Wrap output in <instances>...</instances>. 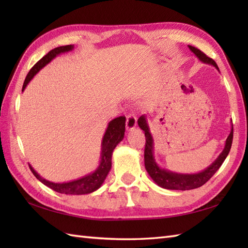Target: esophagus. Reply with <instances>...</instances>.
<instances>
[{
  "mask_svg": "<svg viewBox=\"0 0 248 248\" xmlns=\"http://www.w3.org/2000/svg\"><path fill=\"white\" fill-rule=\"evenodd\" d=\"M136 124H138V119L133 114H129L127 116V121H125V128L128 131H132L136 127Z\"/></svg>",
  "mask_w": 248,
  "mask_h": 248,
  "instance_id": "obj_1",
  "label": "esophagus"
}]
</instances>
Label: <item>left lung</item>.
Masks as SVG:
<instances>
[{
	"label": "left lung",
	"instance_id": "1",
	"mask_svg": "<svg viewBox=\"0 0 248 248\" xmlns=\"http://www.w3.org/2000/svg\"><path fill=\"white\" fill-rule=\"evenodd\" d=\"M188 49L191 50L193 53L196 55L197 59L204 62V64H209L214 66L218 70V67L212 59H210L205 55L203 52L199 49L195 48V46H188ZM219 71V70H218ZM138 124L140 128L145 132L146 136V146H145V167L147 172L149 173L152 180H154L157 186L166 188V189H179V191H187V189H193L200 187L203 184L210 180L215 172L217 171L218 168L222 166L223 162L227 157L231 145H232V139H233V128L231 127L230 134L228 135L227 140H226L225 147L223 151L220 152L218 157L215 160L211 165L208 166L202 171H199L196 173H179L171 170H165V168H161L156 164L154 155V138H152L148 123H147V118L145 115H141L138 120Z\"/></svg>",
	"mask_w": 248,
	"mask_h": 248
}]
</instances>
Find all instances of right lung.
<instances>
[{"instance_id": "add662e5", "label": "right lung", "mask_w": 248, "mask_h": 248, "mask_svg": "<svg viewBox=\"0 0 248 248\" xmlns=\"http://www.w3.org/2000/svg\"><path fill=\"white\" fill-rule=\"evenodd\" d=\"M73 48H75V46L72 45L57 46V48L51 50L49 53L45 55L40 61L37 62L25 78L22 92L24 91L26 85L30 83L31 78L36 76L37 72H38L40 69H43L46 65H48L49 62L53 59H55L56 56H59L62 53H66V52L72 51ZM124 130H125L124 116H120V117H117L109 121L102 139L101 160H100L99 166L93 172L88 173V175L84 176L80 179H77V180H72L69 182L55 183V182L46 180V179H44L40 175H38L34 168L30 165L31 170L41 183H44L45 186L52 188L53 191L57 193L66 194V195H84V194L93 193L94 191H97V189L102 186L105 178L108 177V173L110 170V167H112L113 150L115 149V147L124 140Z\"/></svg>"}]
</instances>
